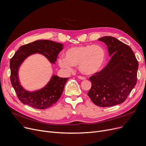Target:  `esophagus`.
I'll list each match as a JSON object with an SVG mask.
<instances>
[{
	"mask_svg": "<svg viewBox=\"0 0 146 146\" xmlns=\"http://www.w3.org/2000/svg\"><path fill=\"white\" fill-rule=\"evenodd\" d=\"M78 78L80 80H85L86 79V78L85 77H83V76H79Z\"/></svg>",
	"mask_w": 146,
	"mask_h": 146,
	"instance_id": "obj_1",
	"label": "esophagus"
}]
</instances>
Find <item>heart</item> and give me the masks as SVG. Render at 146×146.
<instances>
[{
	"instance_id": "obj_1",
	"label": "heart",
	"mask_w": 146,
	"mask_h": 146,
	"mask_svg": "<svg viewBox=\"0 0 146 146\" xmlns=\"http://www.w3.org/2000/svg\"><path fill=\"white\" fill-rule=\"evenodd\" d=\"M64 58L58 59L61 67L72 70L78 67L83 74L92 75L100 71L106 60V51L101 45H85L73 47L67 50Z\"/></svg>"
}]
</instances>
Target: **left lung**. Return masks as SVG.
<instances>
[{"instance_id": "left-lung-1", "label": "left lung", "mask_w": 146, "mask_h": 146, "mask_svg": "<svg viewBox=\"0 0 146 146\" xmlns=\"http://www.w3.org/2000/svg\"><path fill=\"white\" fill-rule=\"evenodd\" d=\"M98 40L107 45L111 58L101 71L90 77L88 95L99 106H112L124 102L135 86L139 63L132 49L117 38L105 36Z\"/></svg>"}]
</instances>
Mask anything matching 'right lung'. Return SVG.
<instances>
[{"mask_svg":"<svg viewBox=\"0 0 146 146\" xmlns=\"http://www.w3.org/2000/svg\"><path fill=\"white\" fill-rule=\"evenodd\" d=\"M63 45L50 40H37L19 47L10 60L11 82L18 99L24 104L36 109L44 110L56 104L62 94L68 78L52 75L44 88L30 92L23 88L19 82L18 70L20 66L29 56L38 53L44 56L51 63L54 64Z\"/></svg>","mask_w":146,"mask_h":146,"instance_id":"add662e5","label":"right lung"}]
</instances>
